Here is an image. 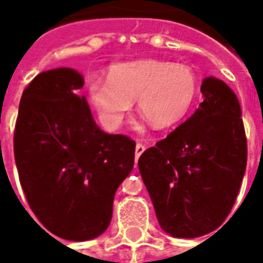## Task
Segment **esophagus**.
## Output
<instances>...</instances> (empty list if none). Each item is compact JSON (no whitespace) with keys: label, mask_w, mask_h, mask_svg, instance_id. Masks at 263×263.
Masks as SVG:
<instances>
[{"label":"esophagus","mask_w":263,"mask_h":263,"mask_svg":"<svg viewBox=\"0 0 263 263\" xmlns=\"http://www.w3.org/2000/svg\"><path fill=\"white\" fill-rule=\"evenodd\" d=\"M146 150V146L142 143H138L136 144V147H135V158L136 160H139V157L143 154V152Z\"/></svg>","instance_id":"1"}]
</instances>
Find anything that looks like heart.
I'll list each match as a JSON object with an SVG mask.
<instances>
[{
	"mask_svg": "<svg viewBox=\"0 0 263 263\" xmlns=\"http://www.w3.org/2000/svg\"><path fill=\"white\" fill-rule=\"evenodd\" d=\"M198 82L191 68L161 60H138L111 65L107 80L91 79L88 99L107 127L123 123L136 99V109L153 128L181 120L195 99Z\"/></svg>",
	"mask_w": 263,
	"mask_h": 263,
	"instance_id": "1",
	"label": "heart"
}]
</instances>
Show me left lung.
<instances>
[{"mask_svg":"<svg viewBox=\"0 0 263 263\" xmlns=\"http://www.w3.org/2000/svg\"><path fill=\"white\" fill-rule=\"evenodd\" d=\"M195 113L139 157L138 166L165 232L192 239L228 217L247 165V140L236 94L209 76Z\"/></svg>","mask_w":263,"mask_h":263,"instance_id":"8db88e82","label":"left lung"}]
</instances>
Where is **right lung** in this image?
I'll use <instances>...</instances> for the list:
<instances>
[{
    "mask_svg": "<svg viewBox=\"0 0 263 263\" xmlns=\"http://www.w3.org/2000/svg\"><path fill=\"white\" fill-rule=\"evenodd\" d=\"M72 68L42 72L23 91L13 148L27 202L53 235L84 241L110 224L117 188L131 173L135 142L103 132Z\"/></svg>",
    "mask_w": 263,
    "mask_h": 263,
    "instance_id": "add662e5",
    "label": "right lung"
}]
</instances>
